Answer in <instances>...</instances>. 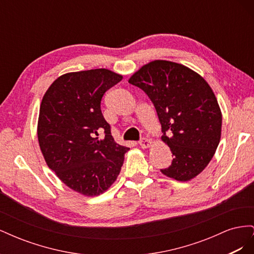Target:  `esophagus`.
<instances>
[{
    "mask_svg": "<svg viewBox=\"0 0 254 254\" xmlns=\"http://www.w3.org/2000/svg\"><path fill=\"white\" fill-rule=\"evenodd\" d=\"M151 144H152V142L148 139H146V137H143V139H141V141L139 142V145L142 148H148V147H150Z\"/></svg>",
    "mask_w": 254,
    "mask_h": 254,
    "instance_id": "34e87169",
    "label": "esophagus"
}]
</instances>
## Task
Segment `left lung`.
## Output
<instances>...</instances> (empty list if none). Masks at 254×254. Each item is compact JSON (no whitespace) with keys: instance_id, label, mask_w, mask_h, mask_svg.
<instances>
[{"instance_id":"8db88e82","label":"left lung","mask_w":254,"mask_h":254,"mask_svg":"<svg viewBox=\"0 0 254 254\" xmlns=\"http://www.w3.org/2000/svg\"><path fill=\"white\" fill-rule=\"evenodd\" d=\"M155 106L163 135L174 156L161 170L177 181H189L210 163L221 135V111L211 87L190 67L166 60L143 65L129 78Z\"/></svg>"}]
</instances>
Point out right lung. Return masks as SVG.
<instances>
[{"label":"right lung","instance_id":"1","mask_svg":"<svg viewBox=\"0 0 254 254\" xmlns=\"http://www.w3.org/2000/svg\"><path fill=\"white\" fill-rule=\"evenodd\" d=\"M122 78L107 68L66 73L42 98L37 133L45 162L84 196H98L112 186L129 149L115 143L101 110L104 94Z\"/></svg>","mask_w":254,"mask_h":254}]
</instances>
